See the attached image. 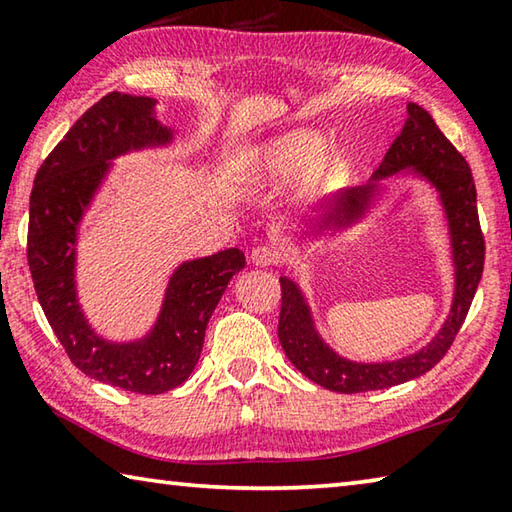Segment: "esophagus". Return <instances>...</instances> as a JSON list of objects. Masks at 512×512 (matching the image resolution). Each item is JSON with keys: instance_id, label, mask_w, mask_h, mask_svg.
<instances>
[{"instance_id": "esophagus-1", "label": "esophagus", "mask_w": 512, "mask_h": 512, "mask_svg": "<svg viewBox=\"0 0 512 512\" xmlns=\"http://www.w3.org/2000/svg\"><path fill=\"white\" fill-rule=\"evenodd\" d=\"M250 262L255 266H273L277 262V250L271 246H255L250 253Z\"/></svg>"}]
</instances>
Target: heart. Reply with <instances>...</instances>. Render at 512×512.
Wrapping results in <instances>:
<instances>
[{"instance_id":"b5f03b06","label":"heart","mask_w":512,"mask_h":512,"mask_svg":"<svg viewBox=\"0 0 512 512\" xmlns=\"http://www.w3.org/2000/svg\"><path fill=\"white\" fill-rule=\"evenodd\" d=\"M318 144V135L311 131H291L287 135L273 137V140L257 146V149L250 153L248 176L253 178L255 183H266V180L268 183H275V180L289 178L314 158ZM334 162L336 155L325 153L311 164L307 176L309 192H314V189L327 183L329 173L334 169Z\"/></svg>"}]
</instances>
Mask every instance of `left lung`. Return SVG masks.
<instances>
[{
	"label": "left lung",
	"instance_id": "obj_1",
	"mask_svg": "<svg viewBox=\"0 0 512 512\" xmlns=\"http://www.w3.org/2000/svg\"><path fill=\"white\" fill-rule=\"evenodd\" d=\"M402 133L395 137L386 151L379 169L372 173L370 183L345 189L327 203L320 205L318 214L302 228V237L318 239L325 232H343L357 225L381 194V183L395 173H411L436 189L443 205L449 246L454 264V298L449 316L438 334L418 352L393 361H352L341 357L318 334L311 307L296 282L280 277L282 309L277 336L289 361L314 384L334 393H366L391 388L429 372L445 357L454 343L458 329L470 311L472 298L479 287L485 259V244L476 212V187L472 171L454 144L440 133L436 121L418 103L406 106Z\"/></svg>",
	"mask_w": 512,
	"mask_h": 512
}]
</instances>
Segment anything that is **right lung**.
<instances>
[{
	"mask_svg": "<svg viewBox=\"0 0 512 512\" xmlns=\"http://www.w3.org/2000/svg\"><path fill=\"white\" fill-rule=\"evenodd\" d=\"M155 103L110 92L69 128L33 180L27 239L33 287L67 357L88 377L142 395L167 393L192 375L210 316L232 275L246 266L239 248L180 264L142 339L108 341L85 318L76 296L81 221L112 160L173 142L171 128L155 117Z\"/></svg>",
	"mask_w": 512,
	"mask_h": 512,
	"instance_id": "1",
	"label": "right lung"
}]
</instances>
